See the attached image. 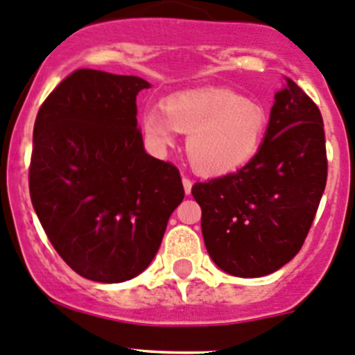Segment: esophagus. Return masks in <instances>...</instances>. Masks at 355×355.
<instances>
[{
  "label": "esophagus",
  "mask_w": 355,
  "mask_h": 355,
  "mask_svg": "<svg viewBox=\"0 0 355 355\" xmlns=\"http://www.w3.org/2000/svg\"><path fill=\"white\" fill-rule=\"evenodd\" d=\"M191 179H189L188 176H182V186H184V193L186 195H189L191 193Z\"/></svg>",
  "instance_id": "1"
}]
</instances>
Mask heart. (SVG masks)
Masks as SVG:
<instances>
[{"label":"heart","instance_id":"b5f03b06","mask_svg":"<svg viewBox=\"0 0 355 355\" xmlns=\"http://www.w3.org/2000/svg\"><path fill=\"white\" fill-rule=\"evenodd\" d=\"M268 123L261 102L222 87L174 94L164 101V111L144 112V130L153 147H171L176 131L188 135L189 160L207 176H227L253 162L265 145Z\"/></svg>","mask_w":355,"mask_h":355}]
</instances>
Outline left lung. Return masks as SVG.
<instances>
[{
	"label": "left lung",
	"mask_w": 355,
	"mask_h": 355,
	"mask_svg": "<svg viewBox=\"0 0 355 355\" xmlns=\"http://www.w3.org/2000/svg\"><path fill=\"white\" fill-rule=\"evenodd\" d=\"M327 174L320 109L286 76L257 159L191 188L205 246L218 268L253 279L291 261L311 229Z\"/></svg>",
	"instance_id": "8db88e82"
}]
</instances>
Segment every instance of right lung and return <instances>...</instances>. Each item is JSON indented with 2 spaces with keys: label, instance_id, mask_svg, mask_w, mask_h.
<instances>
[{
  "label": "right lung",
  "instance_id": "1",
  "mask_svg": "<svg viewBox=\"0 0 355 355\" xmlns=\"http://www.w3.org/2000/svg\"><path fill=\"white\" fill-rule=\"evenodd\" d=\"M148 87L138 76L75 69L35 118L32 205L58 254L96 282L144 272L184 198L178 167L144 148L137 96Z\"/></svg>",
  "mask_w": 355,
  "mask_h": 355
}]
</instances>
